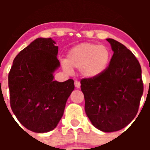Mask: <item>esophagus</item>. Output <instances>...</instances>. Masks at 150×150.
<instances>
[{
    "label": "esophagus",
    "mask_w": 150,
    "mask_h": 150,
    "mask_svg": "<svg viewBox=\"0 0 150 150\" xmlns=\"http://www.w3.org/2000/svg\"><path fill=\"white\" fill-rule=\"evenodd\" d=\"M75 86L76 88H80L81 87V83H80L79 81H77V80H75Z\"/></svg>",
    "instance_id": "1"
}]
</instances>
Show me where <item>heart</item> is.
<instances>
[{"instance_id":"obj_1","label":"heart","mask_w":150,"mask_h":150,"mask_svg":"<svg viewBox=\"0 0 150 150\" xmlns=\"http://www.w3.org/2000/svg\"><path fill=\"white\" fill-rule=\"evenodd\" d=\"M112 53L106 46L94 43H83L71 48L62 65L70 72L72 67L79 68L81 75L87 78L100 76L107 70Z\"/></svg>"}]
</instances>
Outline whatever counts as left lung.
Segmentation results:
<instances>
[{"label": "left lung", "mask_w": 150, "mask_h": 150, "mask_svg": "<svg viewBox=\"0 0 150 150\" xmlns=\"http://www.w3.org/2000/svg\"><path fill=\"white\" fill-rule=\"evenodd\" d=\"M114 51L107 70L94 78H83L85 111L100 131L113 132L137 115L144 86L142 68L134 54L122 43L107 39Z\"/></svg>", "instance_id": "8db88e82"}]
</instances>
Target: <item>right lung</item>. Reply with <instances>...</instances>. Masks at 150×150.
I'll list each match as a JSON object with an SVG mask.
<instances>
[{
    "label": "right lung",
    "mask_w": 150,
    "mask_h": 150,
    "mask_svg": "<svg viewBox=\"0 0 150 150\" xmlns=\"http://www.w3.org/2000/svg\"><path fill=\"white\" fill-rule=\"evenodd\" d=\"M57 54L52 39L37 38L16 55L8 73L12 111L33 132H48L57 127L75 88L72 79L54 81L53 72L60 64Z\"/></svg>",
    "instance_id": "right-lung-1"
}]
</instances>
